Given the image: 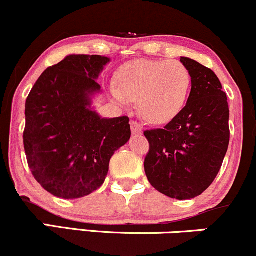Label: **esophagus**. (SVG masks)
Returning a JSON list of instances; mask_svg holds the SVG:
<instances>
[{
	"label": "esophagus",
	"mask_w": 256,
	"mask_h": 256,
	"mask_svg": "<svg viewBox=\"0 0 256 256\" xmlns=\"http://www.w3.org/2000/svg\"><path fill=\"white\" fill-rule=\"evenodd\" d=\"M131 131H132V134H143L142 125L137 122H131Z\"/></svg>",
	"instance_id": "esophagus-1"
}]
</instances>
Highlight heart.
<instances>
[{"instance_id": "heart-1", "label": "heart", "mask_w": 256, "mask_h": 256, "mask_svg": "<svg viewBox=\"0 0 256 256\" xmlns=\"http://www.w3.org/2000/svg\"><path fill=\"white\" fill-rule=\"evenodd\" d=\"M110 85L112 98L120 106L137 101L138 113L149 124H167L180 113L192 88L189 68L178 60H137L118 73Z\"/></svg>"}]
</instances>
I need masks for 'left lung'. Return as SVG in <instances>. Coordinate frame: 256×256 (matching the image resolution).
I'll return each instance as SVG.
<instances>
[{
  "mask_svg": "<svg viewBox=\"0 0 256 256\" xmlns=\"http://www.w3.org/2000/svg\"><path fill=\"white\" fill-rule=\"evenodd\" d=\"M180 62L192 74L186 106L164 128L146 131L144 171L158 192L171 198L201 195L220 171L230 142L228 98L212 70L190 58Z\"/></svg>",
  "mask_w": 256,
  "mask_h": 256,
  "instance_id": "1",
  "label": "left lung"
}]
</instances>
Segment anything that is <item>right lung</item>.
<instances>
[{"instance_id": "right-lung-1", "label": "right lung", "mask_w": 256, "mask_h": 256, "mask_svg": "<svg viewBox=\"0 0 256 256\" xmlns=\"http://www.w3.org/2000/svg\"><path fill=\"white\" fill-rule=\"evenodd\" d=\"M110 58L67 55L38 78L26 100L24 146L36 180L52 195L80 198L98 190L110 158L131 137L128 116L102 118L92 98Z\"/></svg>"}]
</instances>
